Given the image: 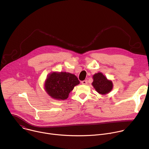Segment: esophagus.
I'll return each mask as SVG.
<instances>
[{"instance_id":"esophagus-1","label":"esophagus","mask_w":149,"mask_h":149,"mask_svg":"<svg viewBox=\"0 0 149 149\" xmlns=\"http://www.w3.org/2000/svg\"><path fill=\"white\" fill-rule=\"evenodd\" d=\"M87 83H88L87 80H84V81H81V84H84V85H87Z\"/></svg>"}]
</instances>
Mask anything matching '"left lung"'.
Segmentation results:
<instances>
[{
    "label": "left lung",
    "instance_id": "obj_1",
    "mask_svg": "<svg viewBox=\"0 0 149 149\" xmlns=\"http://www.w3.org/2000/svg\"><path fill=\"white\" fill-rule=\"evenodd\" d=\"M93 86L95 90L101 94H106L113 88V83L107 79L101 72L95 74L93 76Z\"/></svg>",
    "mask_w": 149,
    "mask_h": 149
}]
</instances>
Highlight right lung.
I'll use <instances>...</instances> for the list:
<instances>
[{"mask_svg":"<svg viewBox=\"0 0 149 149\" xmlns=\"http://www.w3.org/2000/svg\"><path fill=\"white\" fill-rule=\"evenodd\" d=\"M79 84L77 77L67 72H53L45 82V90L53 98L65 100L74 87Z\"/></svg>","mask_w":149,"mask_h":149,"instance_id":"obj_1","label":"right lung"}]
</instances>
